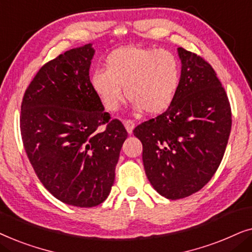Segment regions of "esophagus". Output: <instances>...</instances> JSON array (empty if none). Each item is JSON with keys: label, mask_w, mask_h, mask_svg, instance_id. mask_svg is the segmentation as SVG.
<instances>
[{"label": "esophagus", "mask_w": 252, "mask_h": 252, "mask_svg": "<svg viewBox=\"0 0 252 252\" xmlns=\"http://www.w3.org/2000/svg\"><path fill=\"white\" fill-rule=\"evenodd\" d=\"M124 126H125L127 133L132 134L134 127H135V124L132 120H124Z\"/></svg>", "instance_id": "esophagus-1"}]
</instances>
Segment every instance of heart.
<instances>
[{"instance_id": "heart-1", "label": "heart", "mask_w": 252, "mask_h": 252, "mask_svg": "<svg viewBox=\"0 0 252 252\" xmlns=\"http://www.w3.org/2000/svg\"><path fill=\"white\" fill-rule=\"evenodd\" d=\"M180 77V62L173 53L128 46L109 55L105 71H95L91 77V86L110 112L119 109L124 88L134 109L143 110L148 115H159L173 102Z\"/></svg>"}]
</instances>
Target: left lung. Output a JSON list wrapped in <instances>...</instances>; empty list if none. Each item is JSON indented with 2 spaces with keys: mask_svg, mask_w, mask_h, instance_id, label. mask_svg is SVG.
Masks as SVG:
<instances>
[{
  "mask_svg": "<svg viewBox=\"0 0 252 252\" xmlns=\"http://www.w3.org/2000/svg\"><path fill=\"white\" fill-rule=\"evenodd\" d=\"M181 77L177 95L161 115L133 130L155 190L179 199L201 190L218 170L232 128L226 92L211 65L178 48Z\"/></svg>",
  "mask_w": 252,
  "mask_h": 252,
  "instance_id": "obj_1",
  "label": "left lung"
}]
</instances>
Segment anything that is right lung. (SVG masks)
Returning <instances> with one entry per match:
<instances>
[{
    "label": "right lung",
    "mask_w": 252,
    "mask_h": 252,
    "mask_svg": "<svg viewBox=\"0 0 252 252\" xmlns=\"http://www.w3.org/2000/svg\"><path fill=\"white\" fill-rule=\"evenodd\" d=\"M94 54L88 43L44 64L26 89L20 113L23 143L37 178L57 199L78 208L105 201L127 139L92 89Z\"/></svg>",
    "instance_id": "add662e5"
}]
</instances>
